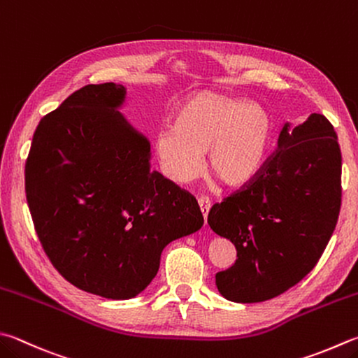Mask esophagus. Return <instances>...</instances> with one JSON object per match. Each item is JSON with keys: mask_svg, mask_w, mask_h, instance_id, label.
I'll list each match as a JSON object with an SVG mask.
<instances>
[{"mask_svg": "<svg viewBox=\"0 0 358 358\" xmlns=\"http://www.w3.org/2000/svg\"><path fill=\"white\" fill-rule=\"evenodd\" d=\"M198 206L201 208L202 217H204V221L207 222V215H208V210H210V199L206 198V196H201L198 199Z\"/></svg>", "mask_w": 358, "mask_h": 358, "instance_id": "34e87169", "label": "esophagus"}]
</instances>
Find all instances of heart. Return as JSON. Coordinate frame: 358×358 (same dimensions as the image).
Listing matches in <instances>:
<instances>
[{"instance_id": "1", "label": "heart", "mask_w": 358, "mask_h": 358, "mask_svg": "<svg viewBox=\"0 0 358 358\" xmlns=\"http://www.w3.org/2000/svg\"><path fill=\"white\" fill-rule=\"evenodd\" d=\"M274 121L266 107L201 90L178 106L173 126L156 136V156L166 178L184 184L202 170V154L212 176L227 188L259 176L271 151Z\"/></svg>"}]
</instances>
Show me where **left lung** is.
<instances>
[{"label":"left lung","mask_w":358,"mask_h":358,"mask_svg":"<svg viewBox=\"0 0 358 358\" xmlns=\"http://www.w3.org/2000/svg\"><path fill=\"white\" fill-rule=\"evenodd\" d=\"M341 207V151L321 113L285 123L278 150L259 176L208 212V226L237 249L215 275L227 301L262 302L312 271L335 231Z\"/></svg>","instance_id":"obj_1"}]
</instances>
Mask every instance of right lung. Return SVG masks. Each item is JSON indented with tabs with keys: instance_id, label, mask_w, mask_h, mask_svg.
<instances>
[{
	"instance_id": "obj_1",
	"label": "right lung",
	"mask_w": 358,
	"mask_h": 358,
	"mask_svg": "<svg viewBox=\"0 0 358 358\" xmlns=\"http://www.w3.org/2000/svg\"><path fill=\"white\" fill-rule=\"evenodd\" d=\"M126 87L90 84L45 115L24 168L26 199L54 268L87 293L136 298L164 248L204 224L198 201L151 170V143L120 112Z\"/></svg>"
}]
</instances>
